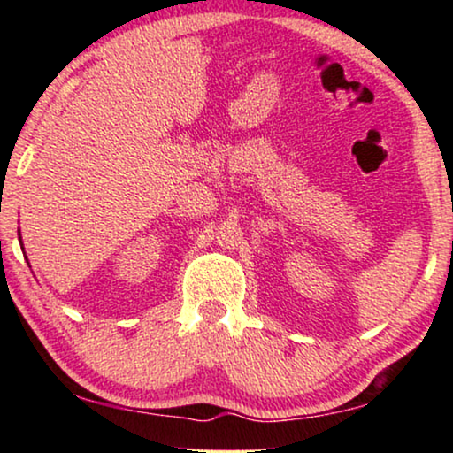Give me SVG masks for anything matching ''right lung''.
<instances>
[{
	"instance_id": "add662e5",
	"label": "right lung",
	"mask_w": 453,
	"mask_h": 453,
	"mask_svg": "<svg viewBox=\"0 0 453 453\" xmlns=\"http://www.w3.org/2000/svg\"><path fill=\"white\" fill-rule=\"evenodd\" d=\"M18 241H20V247L24 250V245H22V237H20V228H18Z\"/></svg>"
}]
</instances>
